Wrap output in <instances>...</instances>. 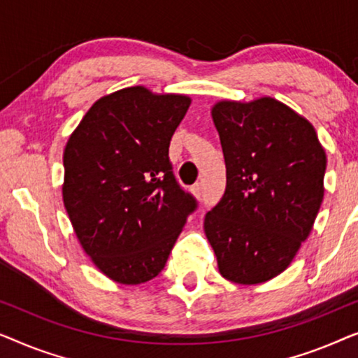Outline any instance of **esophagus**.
Segmentation results:
<instances>
[{
  "label": "esophagus",
  "instance_id": "esophagus-1",
  "mask_svg": "<svg viewBox=\"0 0 358 358\" xmlns=\"http://www.w3.org/2000/svg\"><path fill=\"white\" fill-rule=\"evenodd\" d=\"M191 193L194 194L196 199H201V185L196 183V185L191 186Z\"/></svg>",
  "mask_w": 358,
  "mask_h": 358
}]
</instances>
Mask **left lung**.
Returning a JSON list of instances; mask_svg holds the SVG:
<instances>
[{
	"label": "left lung",
	"instance_id": "obj_1",
	"mask_svg": "<svg viewBox=\"0 0 358 358\" xmlns=\"http://www.w3.org/2000/svg\"><path fill=\"white\" fill-rule=\"evenodd\" d=\"M227 169L204 234L219 273L261 284L289 268L324 196L326 152L308 120L273 97L220 100L210 110Z\"/></svg>",
	"mask_w": 358,
	"mask_h": 358
}]
</instances>
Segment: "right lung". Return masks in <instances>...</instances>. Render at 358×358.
<instances>
[{
	"instance_id": "obj_1",
	"label": "right lung",
	"mask_w": 358,
	"mask_h": 358,
	"mask_svg": "<svg viewBox=\"0 0 358 358\" xmlns=\"http://www.w3.org/2000/svg\"><path fill=\"white\" fill-rule=\"evenodd\" d=\"M189 103L143 85L117 90L89 108L64 148L69 220L92 263L118 284L154 279L196 209L169 160Z\"/></svg>"
}]
</instances>
